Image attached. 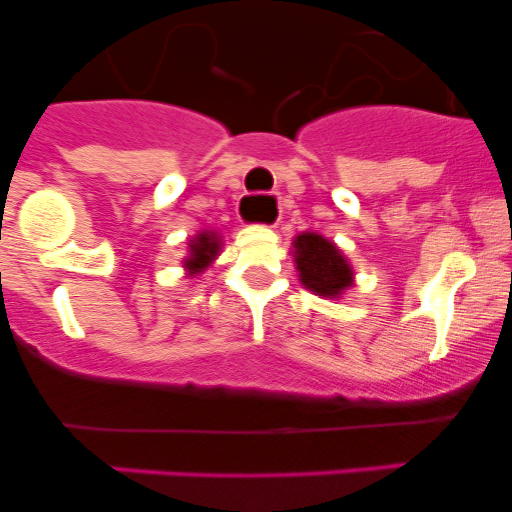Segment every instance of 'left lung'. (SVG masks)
I'll return each instance as SVG.
<instances>
[{
	"label": "left lung",
	"instance_id": "1",
	"mask_svg": "<svg viewBox=\"0 0 512 512\" xmlns=\"http://www.w3.org/2000/svg\"><path fill=\"white\" fill-rule=\"evenodd\" d=\"M292 247L299 282L309 292L337 299L342 297L344 289L354 285L352 267L332 240L317 235V232H302V235L294 237Z\"/></svg>",
	"mask_w": 512,
	"mask_h": 512
}]
</instances>
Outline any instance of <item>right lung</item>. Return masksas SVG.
<instances>
[{
  "label": "right lung",
  "mask_w": 512,
  "mask_h": 512,
  "mask_svg": "<svg viewBox=\"0 0 512 512\" xmlns=\"http://www.w3.org/2000/svg\"><path fill=\"white\" fill-rule=\"evenodd\" d=\"M188 245H190L188 250L190 255L185 257L183 265L190 275H198V272H203L205 267L220 255V245H223V240L218 237V232H198Z\"/></svg>",
  "instance_id": "right-lung-1"
}]
</instances>
